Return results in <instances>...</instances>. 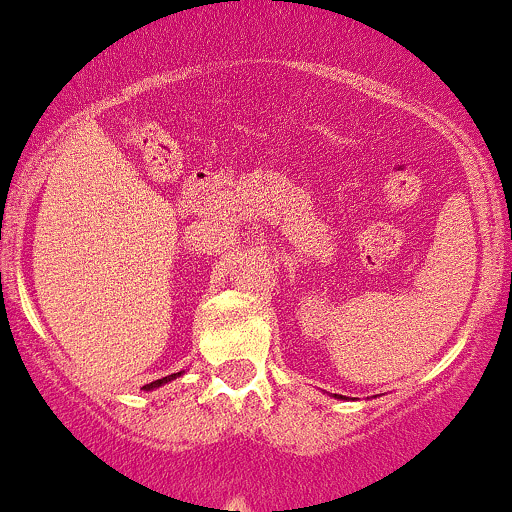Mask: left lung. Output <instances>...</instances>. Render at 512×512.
I'll use <instances>...</instances> for the list:
<instances>
[{
  "instance_id": "obj_1",
  "label": "left lung",
  "mask_w": 512,
  "mask_h": 512,
  "mask_svg": "<svg viewBox=\"0 0 512 512\" xmlns=\"http://www.w3.org/2000/svg\"><path fill=\"white\" fill-rule=\"evenodd\" d=\"M334 398H344V395H334Z\"/></svg>"
}]
</instances>
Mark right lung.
Returning a JSON list of instances; mask_svg holds the SVG:
<instances>
[{"label": "right lung", "instance_id": "right-lung-1", "mask_svg": "<svg viewBox=\"0 0 512 512\" xmlns=\"http://www.w3.org/2000/svg\"><path fill=\"white\" fill-rule=\"evenodd\" d=\"M183 373H185V371H180V373H170V376H166V378H158V381H153V383H148V386H144V390H153V388L166 386V383L175 381V378H180V376H183Z\"/></svg>", "mask_w": 512, "mask_h": 512}]
</instances>
